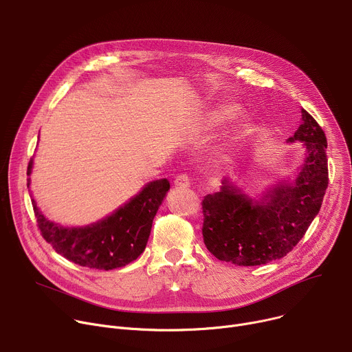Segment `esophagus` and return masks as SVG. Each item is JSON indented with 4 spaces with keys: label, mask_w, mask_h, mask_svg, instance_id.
Segmentation results:
<instances>
[{
    "label": "esophagus",
    "mask_w": 352,
    "mask_h": 352,
    "mask_svg": "<svg viewBox=\"0 0 352 352\" xmlns=\"http://www.w3.org/2000/svg\"><path fill=\"white\" fill-rule=\"evenodd\" d=\"M174 185H175L177 188H182V189H185V188H189V186H190V181H189L188 175L182 174V175H178V177L175 178Z\"/></svg>",
    "instance_id": "esophagus-1"
}]
</instances>
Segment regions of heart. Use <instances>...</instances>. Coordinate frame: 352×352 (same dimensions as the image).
Returning <instances> with one entry per match:
<instances>
[{
  "label": "heart",
  "mask_w": 352,
  "mask_h": 352,
  "mask_svg": "<svg viewBox=\"0 0 352 352\" xmlns=\"http://www.w3.org/2000/svg\"><path fill=\"white\" fill-rule=\"evenodd\" d=\"M239 112V108L234 105H220L219 108L213 109L209 116H208V123L210 126H219L221 123H225L230 119H233Z\"/></svg>",
  "instance_id": "obj_1"
}]
</instances>
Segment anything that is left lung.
<instances>
[{
  "instance_id": "1",
  "label": "left lung",
  "mask_w": 352,
  "mask_h": 352,
  "mask_svg": "<svg viewBox=\"0 0 352 352\" xmlns=\"http://www.w3.org/2000/svg\"><path fill=\"white\" fill-rule=\"evenodd\" d=\"M286 143H303V163L295 178L278 179L260 198L223 178L219 192L204 198V241L217 260L243 267L279 260L320 210L329 184L324 132L302 109L300 126Z\"/></svg>"
}]
</instances>
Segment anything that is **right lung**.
<instances>
[{"instance_id": "add662e5", "label": "right lung", "mask_w": 352, "mask_h": 352, "mask_svg": "<svg viewBox=\"0 0 352 352\" xmlns=\"http://www.w3.org/2000/svg\"><path fill=\"white\" fill-rule=\"evenodd\" d=\"M34 167L29 162L28 175ZM30 178H28V188ZM170 189V182H147L139 194L111 214L85 226H61L47 219L32 198L43 239L69 261L94 270H115L135 261L144 251L153 219Z\"/></svg>"}]
</instances>
